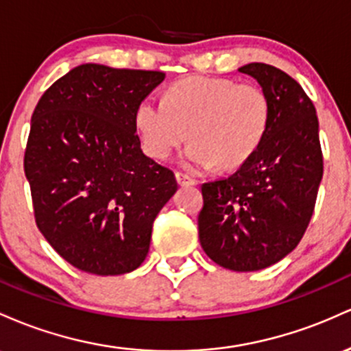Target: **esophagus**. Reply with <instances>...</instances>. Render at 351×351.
Wrapping results in <instances>:
<instances>
[{
    "label": "esophagus",
    "instance_id": "1",
    "mask_svg": "<svg viewBox=\"0 0 351 351\" xmlns=\"http://www.w3.org/2000/svg\"><path fill=\"white\" fill-rule=\"evenodd\" d=\"M176 179H177V184H179V186H184V187L194 186V184H195L194 177L184 174V172H176Z\"/></svg>",
    "mask_w": 351,
    "mask_h": 351
}]
</instances>
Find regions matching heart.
Returning <instances> with one entry per match:
<instances>
[{"label":"heart","instance_id":"1","mask_svg":"<svg viewBox=\"0 0 351 351\" xmlns=\"http://www.w3.org/2000/svg\"><path fill=\"white\" fill-rule=\"evenodd\" d=\"M144 149L156 159H167L187 136V167L217 164L230 171L258 151L270 124L265 90L252 82L192 77L169 89L165 101L145 97L136 112Z\"/></svg>","mask_w":351,"mask_h":351}]
</instances>
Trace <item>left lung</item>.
Here are the masks:
<instances>
[{
    "instance_id": "1",
    "label": "left lung",
    "mask_w": 351,
    "mask_h": 351,
    "mask_svg": "<svg viewBox=\"0 0 351 351\" xmlns=\"http://www.w3.org/2000/svg\"><path fill=\"white\" fill-rule=\"evenodd\" d=\"M270 102V124L258 151L235 174L202 184L200 245L223 269L262 270L298 245L317 202L324 154L313 102L293 77L250 62Z\"/></svg>"
}]
</instances>
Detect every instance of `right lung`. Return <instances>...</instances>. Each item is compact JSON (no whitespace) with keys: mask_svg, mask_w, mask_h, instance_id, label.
<instances>
[{"mask_svg":"<svg viewBox=\"0 0 351 351\" xmlns=\"http://www.w3.org/2000/svg\"><path fill=\"white\" fill-rule=\"evenodd\" d=\"M160 71L81 64L46 89L25 151L34 220L82 271L123 275L144 262L177 180L141 149L136 112Z\"/></svg>","mask_w":351,"mask_h":351,"instance_id":"1","label":"right lung"}]
</instances>
